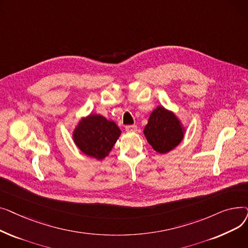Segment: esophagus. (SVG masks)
Here are the masks:
<instances>
[{
	"mask_svg": "<svg viewBox=\"0 0 248 248\" xmlns=\"http://www.w3.org/2000/svg\"><path fill=\"white\" fill-rule=\"evenodd\" d=\"M137 129H138V127L136 125H126L125 126V131L128 133H135V132H137Z\"/></svg>",
	"mask_w": 248,
	"mask_h": 248,
	"instance_id": "obj_1",
	"label": "esophagus"
}]
</instances>
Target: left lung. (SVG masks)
I'll return each mask as SVG.
<instances>
[{
    "label": "left lung",
    "instance_id": "1",
    "mask_svg": "<svg viewBox=\"0 0 248 248\" xmlns=\"http://www.w3.org/2000/svg\"><path fill=\"white\" fill-rule=\"evenodd\" d=\"M144 134L155 152L167 154L183 140L185 127L173 111L159 106L152 111Z\"/></svg>",
    "mask_w": 248,
    "mask_h": 248
}]
</instances>
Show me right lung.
Masks as SVG:
<instances>
[{"mask_svg":"<svg viewBox=\"0 0 248 248\" xmlns=\"http://www.w3.org/2000/svg\"><path fill=\"white\" fill-rule=\"evenodd\" d=\"M121 134L114 122L93 113L79 121L72 137L75 145L83 154L100 161L108 155Z\"/></svg>","mask_w":248,"mask_h":248,"instance_id":"add662e5","label":"right lung"}]
</instances>
